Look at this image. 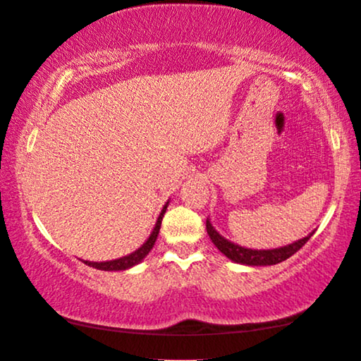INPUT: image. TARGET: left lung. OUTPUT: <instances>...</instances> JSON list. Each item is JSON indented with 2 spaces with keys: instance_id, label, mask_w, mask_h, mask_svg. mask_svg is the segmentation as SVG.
<instances>
[{
  "instance_id": "obj_1",
  "label": "left lung",
  "mask_w": 361,
  "mask_h": 361,
  "mask_svg": "<svg viewBox=\"0 0 361 361\" xmlns=\"http://www.w3.org/2000/svg\"><path fill=\"white\" fill-rule=\"evenodd\" d=\"M207 233L208 236H210L212 243L219 249V252H223L228 259H231L233 262L244 264V265H255V267H257V265H275V264L283 262V260H286L295 252H298V250L310 241V238L312 236L311 233L310 236L302 238L293 244L283 245V247L255 250V249H245L243 245H238L231 241H228V239H224L221 234L212 226L210 219L208 218H207Z\"/></svg>"
}]
</instances>
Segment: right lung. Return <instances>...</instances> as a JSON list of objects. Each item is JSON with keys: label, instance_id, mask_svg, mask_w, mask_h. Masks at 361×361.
Instances as JSON below:
<instances>
[{"label": "right lung", "instance_id": "right-lung-1", "mask_svg": "<svg viewBox=\"0 0 361 361\" xmlns=\"http://www.w3.org/2000/svg\"><path fill=\"white\" fill-rule=\"evenodd\" d=\"M166 208H168V203H166L163 212H161V215L158 218V221H156V226L153 229V233L149 234V238L146 239V243L142 245V247L135 250V252L125 255V257H120L116 260H107V262H90V260H82L86 265H90V267H94L97 270H107V271H118V270H127L130 267H133V265H137L142 262V260L146 257V255L149 254V250L153 249V245L156 243V239H158V234H159V228H161V221H163V216L166 213Z\"/></svg>", "mask_w": 361, "mask_h": 361}]
</instances>
